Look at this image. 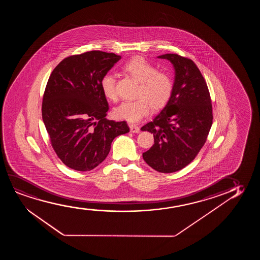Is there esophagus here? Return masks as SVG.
I'll use <instances>...</instances> for the list:
<instances>
[{"instance_id": "obj_1", "label": "esophagus", "mask_w": 260, "mask_h": 260, "mask_svg": "<svg viewBox=\"0 0 260 260\" xmlns=\"http://www.w3.org/2000/svg\"><path fill=\"white\" fill-rule=\"evenodd\" d=\"M129 128H131V132H133V133H139L140 132V128H139V126H138V125L131 123L129 124Z\"/></svg>"}]
</instances>
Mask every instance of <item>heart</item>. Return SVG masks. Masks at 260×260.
<instances>
[{"mask_svg":"<svg viewBox=\"0 0 260 260\" xmlns=\"http://www.w3.org/2000/svg\"><path fill=\"white\" fill-rule=\"evenodd\" d=\"M126 75L139 82L137 90V100L125 101L114 109V115L118 119L128 121H138L153 110L164 108L171 100L174 82L170 73L157 70L154 64L145 57L129 58L121 67ZM100 88L107 100L115 101L117 93L115 89V77L107 73L100 80Z\"/></svg>","mask_w":260,"mask_h":260,"instance_id":"b5f03b06","label":"heart"}]
</instances>
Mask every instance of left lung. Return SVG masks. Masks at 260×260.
I'll use <instances>...</instances> for the list:
<instances>
[{"mask_svg": "<svg viewBox=\"0 0 260 260\" xmlns=\"http://www.w3.org/2000/svg\"><path fill=\"white\" fill-rule=\"evenodd\" d=\"M158 57L173 64L174 89L160 114L141 128L154 138L143 158L153 170L171 173L188 165L204 146L213 120L212 105L206 81L192 59L178 54Z\"/></svg>", "mask_w": 260, "mask_h": 260, "instance_id": "left-lung-1", "label": "left lung"}]
</instances>
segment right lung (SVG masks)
Masks as SVG:
<instances>
[{"label": "right lung", "instance_id": "obj_1", "mask_svg": "<svg viewBox=\"0 0 260 260\" xmlns=\"http://www.w3.org/2000/svg\"><path fill=\"white\" fill-rule=\"evenodd\" d=\"M121 56L100 50L73 55L50 75L42 114L50 143L68 167L91 171L107 158L114 138L129 132L126 121L107 120L100 80Z\"/></svg>", "mask_w": 260, "mask_h": 260}]
</instances>
